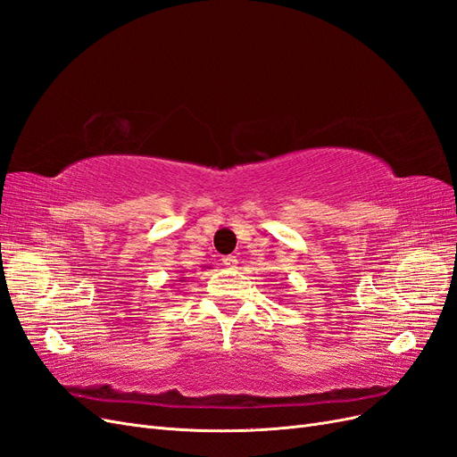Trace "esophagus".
<instances>
[{
    "label": "esophagus",
    "instance_id": "34e87169",
    "mask_svg": "<svg viewBox=\"0 0 457 457\" xmlns=\"http://www.w3.org/2000/svg\"><path fill=\"white\" fill-rule=\"evenodd\" d=\"M220 261H223L225 267H237L238 265V259L234 257V255H227V257H223Z\"/></svg>",
    "mask_w": 457,
    "mask_h": 457
}]
</instances>
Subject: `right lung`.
<instances>
[{
  "instance_id": "right-lung-1",
  "label": "right lung",
  "mask_w": 457,
  "mask_h": 457,
  "mask_svg": "<svg viewBox=\"0 0 457 457\" xmlns=\"http://www.w3.org/2000/svg\"><path fill=\"white\" fill-rule=\"evenodd\" d=\"M207 269H210V267H207ZM179 284H181V282H185V276H181V280H177Z\"/></svg>"
}]
</instances>
